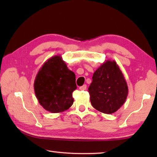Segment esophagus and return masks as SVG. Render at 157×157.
I'll return each mask as SVG.
<instances>
[{"mask_svg":"<svg viewBox=\"0 0 157 157\" xmlns=\"http://www.w3.org/2000/svg\"><path fill=\"white\" fill-rule=\"evenodd\" d=\"M86 84H84L83 86L79 87V90H80V91H84V90H86Z\"/></svg>","mask_w":157,"mask_h":157,"instance_id":"obj_1","label":"esophagus"}]
</instances>
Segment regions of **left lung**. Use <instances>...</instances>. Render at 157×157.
I'll return each mask as SVG.
<instances>
[{
  "instance_id": "obj_1",
  "label": "left lung",
  "mask_w": 157,
  "mask_h": 157,
  "mask_svg": "<svg viewBox=\"0 0 157 157\" xmlns=\"http://www.w3.org/2000/svg\"><path fill=\"white\" fill-rule=\"evenodd\" d=\"M92 79L89 92L93 107L107 114L118 111L127 99L128 86L115 61L107 60L102 63Z\"/></svg>"
}]
</instances>
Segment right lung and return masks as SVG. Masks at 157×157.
<instances>
[{
	"instance_id": "1",
	"label": "right lung",
	"mask_w": 157,
	"mask_h": 157,
	"mask_svg": "<svg viewBox=\"0 0 157 157\" xmlns=\"http://www.w3.org/2000/svg\"><path fill=\"white\" fill-rule=\"evenodd\" d=\"M36 97L44 109L51 113L68 109L74 102L77 89L75 75L68 68L62 56L55 55L45 62L34 83Z\"/></svg>"
}]
</instances>
